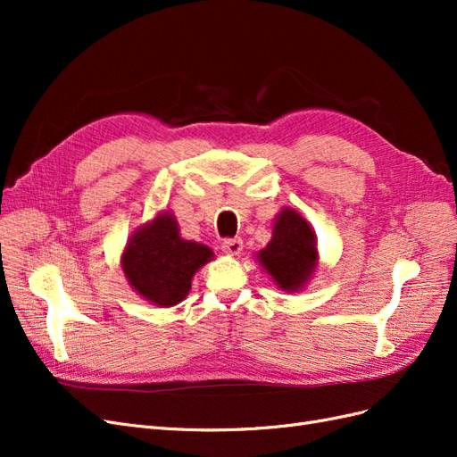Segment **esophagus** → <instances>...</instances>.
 <instances>
[{
  "label": "esophagus",
  "mask_w": 457,
  "mask_h": 457,
  "mask_svg": "<svg viewBox=\"0 0 457 457\" xmlns=\"http://www.w3.org/2000/svg\"><path fill=\"white\" fill-rule=\"evenodd\" d=\"M244 242L242 238H225L223 244H220V250H223L227 255H238L242 252Z\"/></svg>",
  "instance_id": "obj_1"
}]
</instances>
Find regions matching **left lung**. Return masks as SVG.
I'll use <instances>...</instances> for the list:
<instances>
[{"label": "left lung", "instance_id": "8db88e82", "mask_svg": "<svg viewBox=\"0 0 457 457\" xmlns=\"http://www.w3.org/2000/svg\"><path fill=\"white\" fill-rule=\"evenodd\" d=\"M259 261L282 289H299L316 267V238L307 220L294 210H284Z\"/></svg>", "mask_w": 457, "mask_h": 457}]
</instances>
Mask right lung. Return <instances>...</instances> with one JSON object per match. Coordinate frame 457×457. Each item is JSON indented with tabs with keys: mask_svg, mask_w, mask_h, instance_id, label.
<instances>
[{
	"mask_svg": "<svg viewBox=\"0 0 457 457\" xmlns=\"http://www.w3.org/2000/svg\"><path fill=\"white\" fill-rule=\"evenodd\" d=\"M213 257L210 247L179 237L175 217L162 213L137 230L121 257L128 282L160 307H173L190 289L195 272Z\"/></svg>",
	"mask_w": 457,
	"mask_h": 457,
	"instance_id": "obj_1",
	"label": "right lung"
}]
</instances>
